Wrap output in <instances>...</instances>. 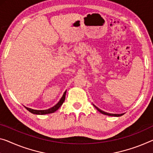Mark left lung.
<instances>
[{"instance_id": "obj_1", "label": "left lung", "mask_w": 153, "mask_h": 153, "mask_svg": "<svg viewBox=\"0 0 153 153\" xmlns=\"http://www.w3.org/2000/svg\"><path fill=\"white\" fill-rule=\"evenodd\" d=\"M94 106L95 107H96V109L98 110V111L99 112H100L101 114H104V115H107V116H116V117H119V116H123V115L124 114H109V113H107V112H105V111H102V110H100V109H98V108L97 107H96L94 105Z\"/></svg>"}]
</instances>
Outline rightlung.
I'll list each match as a JSON object with an SVG mask.
<instances>
[{
    "label": "right lung",
    "instance_id": "obj_1",
    "mask_svg": "<svg viewBox=\"0 0 153 153\" xmlns=\"http://www.w3.org/2000/svg\"><path fill=\"white\" fill-rule=\"evenodd\" d=\"M65 94H66V91H65L64 93H63V96L61 98L60 100L59 101V102L56 104L55 106L50 108V109H46V110H35V109H30V108H28L27 107L24 106L26 109H27L28 111L29 112L32 113V114H37V115H44V114H52V113H54L55 111H57V110L61 106H62V104L64 102L65 100Z\"/></svg>",
    "mask_w": 153,
    "mask_h": 153
}]
</instances>
